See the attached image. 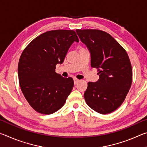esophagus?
<instances>
[{
  "label": "esophagus",
  "instance_id": "1",
  "mask_svg": "<svg viewBox=\"0 0 147 147\" xmlns=\"http://www.w3.org/2000/svg\"><path fill=\"white\" fill-rule=\"evenodd\" d=\"M80 82V80L78 79H76V78H74V85H76L77 84H78Z\"/></svg>",
  "mask_w": 147,
  "mask_h": 147
}]
</instances>
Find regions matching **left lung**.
Segmentation results:
<instances>
[{
	"label": "left lung",
	"mask_w": 147,
	"mask_h": 147,
	"mask_svg": "<svg viewBox=\"0 0 147 147\" xmlns=\"http://www.w3.org/2000/svg\"><path fill=\"white\" fill-rule=\"evenodd\" d=\"M76 32L90 51L91 67L97 69L99 75L97 82H88L85 100L96 112L110 113L123 104L132 82L128 54L106 32L95 29H77Z\"/></svg>",
	"instance_id": "8db88e82"
}]
</instances>
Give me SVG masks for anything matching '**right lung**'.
<instances>
[{"instance_id":"add662e5","label":"right lung","mask_w":147,"mask_h":147,"mask_svg":"<svg viewBox=\"0 0 147 147\" xmlns=\"http://www.w3.org/2000/svg\"><path fill=\"white\" fill-rule=\"evenodd\" d=\"M79 39L75 31L55 30L33 39L23 50L18 64L19 86L37 112L50 115L59 110L72 91L74 81L55 72L69 49Z\"/></svg>"}]
</instances>
